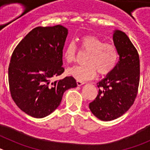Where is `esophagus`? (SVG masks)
Wrapping results in <instances>:
<instances>
[{
    "label": "esophagus",
    "instance_id": "34e87169",
    "mask_svg": "<svg viewBox=\"0 0 150 150\" xmlns=\"http://www.w3.org/2000/svg\"><path fill=\"white\" fill-rule=\"evenodd\" d=\"M84 82L83 81H79V80H76V84H77L78 86H81L82 85L84 84Z\"/></svg>",
    "mask_w": 150,
    "mask_h": 150
}]
</instances>
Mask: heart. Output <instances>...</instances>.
I'll list each match as a JSON object with an SVG mask.
<instances>
[{"mask_svg":"<svg viewBox=\"0 0 150 150\" xmlns=\"http://www.w3.org/2000/svg\"><path fill=\"white\" fill-rule=\"evenodd\" d=\"M79 50L88 52L85 65L74 66L67 70L68 75L79 81L91 79L96 76L107 75L112 72L118 61V52L112 43H104L100 38L94 35H85L79 40ZM63 58L67 63L75 62L76 47L71 42L64 47Z\"/></svg>","mask_w":150,"mask_h":150,"instance_id":"1","label":"heart"}]
</instances>
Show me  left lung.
<instances>
[{"label":"left lung","instance_id":"left-lung-1","mask_svg":"<svg viewBox=\"0 0 150 150\" xmlns=\"http://www.w3.org/2000/svg\"><path fill=\"white\" fill-rule=\"evenodd\" d=\"M113 43L120 60L112 72L98 83V95L89 104L94 116L111 121L122 116L134 104L140 82V59L137 50L122 30H114Z\"/></svg>","mask_w":150,"mask_h":150}]
</instances>
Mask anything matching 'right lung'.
I'll return each instance as SVG.
<instances>
[{"mask_svg":"<svg viewBox=\"0 0 150 150\" xmlns=\"http://www.w3.org/2000/svg\"><path fill=\"white\" fill-rule=\"evenodd\" d=\"M68 30L58 25L37 27L17 45L8 69L12 98L23 112L43 118L60 105L64 92L76 87L73 76L52 82L64 71L63 48Z\"/></svg>","mask_w":150,"mask_h":150,"instance_id":"obj_1","label":"right lung"}]
</instances>
